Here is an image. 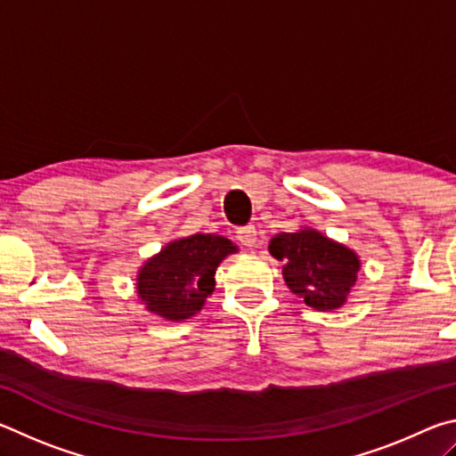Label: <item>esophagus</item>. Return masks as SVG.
Returning <instances> with one entry per match:
<instances>
[{"label":"esophagus","instance_id":"esophagus-1","mask_svg":"<svg viewBox=\"0 0 456 456\" xmlns=\"http://www.w3.org/2000/svg\"><path fill=\"white\" fill-rule=\"evenodd\" d=\"M237 241L245 247H256L257 245V229L253 225L237 229Z\"/></svg>","mask_w":456,"mask_h":456}]
</instances>
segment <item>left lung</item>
Here are the masks:
<instances>
[{
	"instance_id": "left-lung-1",
	"label": "left lung",
	"mask_w": 456,
	"mask_h": 456,
	"mask_svg": "<svg viewBox=\"0 0 456 456\" xmlns=\"http://www.w3.org/2000/svg\"><path fill=\"white\" fill-rule=\"evenodd\" d=\"M269 253L285 264L283 280L291 293L320 312L342 307L360 272L356 251L307 227L275 235Z\"/></svg>"
}]
</instances>
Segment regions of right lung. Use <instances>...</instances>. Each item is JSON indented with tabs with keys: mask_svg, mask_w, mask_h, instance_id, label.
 <instances>
[{
	"mask_svg": "<svg viewBox=\"0 0 456 456\" xmlns=\"http://www.w3.org/2000/svg\"><path fill=\"white\" fill-rule=\"evenodd\" d=\"M231 253H237V245L221 235L175 239L138 269V297L146 310L160 318L189 320L213 293L215 272Z\"/></svg>",
	"mask_w": 456,
	"mask_h": 456,
	"instance_id": "add662e5",
	"label": "right lung"
}]
</instances>
